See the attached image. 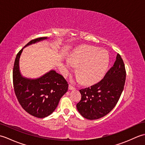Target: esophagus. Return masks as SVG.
Segmentation results:
<instances>
[{
	"instance_id": "34e87169",
	"label": "esophagus",
	"mask_w": 145,
	"mask_h": 145,
	"mask_svg": "<svg viewBox=\"0 0 145 145\" xmlns=\"http://www.w3.org/2000/svg\"><path fill=\"white\" fill-rule=\"evenodd\" d=\"M69 89L70 90H74L75 88L73 87H72V86H71L70 85H69Z\"/></svg>"
}]
</instances>
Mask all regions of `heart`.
Wrapping results in <instances>:
<instances>
[{
	"label": "heart",
	"mask_w": 145,
	"mask_h": 145,
	"mask_svg": "<svg viewBox=\"0 0 145 145\" xmlns=\"http://www.w3.org/2000/svg\"><path fill=\"white\" fill-rule=\"evenodd\" d=\"M64 63L67 70H72L73 65L78 66L76 73L85 84H93L103 77L109 65L110 58L105 50L96 52V49L85 47L74 52ZM67 74V72L65 73Z\"/></svg>",
	"instance_id": "heart-1"
}]
</instances>
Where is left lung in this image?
I'll return each mask as SVG.
<instances>
[{"mask_svg": "<svg viewBox=\"0 0 145 145\" xmlns=\"http://www.w3.org/2000/svg\"><path fill=\"white\" fill-rule=\"evenodd\" d=\"M125 67L117 54L113 66L101 80L90 87L81 89L82 98L76 104L80 115L88 120H97L106 115L115 106L123 90Z\"/></svg>", "mask_w": 145, "mask_h": 145, "instance_id": "1", "label": "left lung"}]
</instances>
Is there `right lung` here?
Returning <instances> with one entry per match:
<instances>
[{
  "instance_id": "add662e5",
  "label": "right lung",
  "mask_w": 145,
  "mask_h": 145,
  "mask_svg": "<svg viewBox=\"0 0 145 145\" xmlns=\"http://www.w3.org/2000/svg\"><path fill=\"white\" fill-rule=\"evenodd\" d=\"M47 39L41 37L29 42L17 54L13 69L14 88L18 102L27 113L39 118L47 117L54 112L69 87L63 76L54 70L37 78H27L21 74L19 61L24 48Z\"/></svg>"
}]
</instances>
